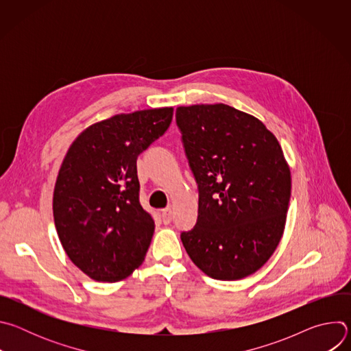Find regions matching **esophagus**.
<instances>
[{
	"label": "esophagus",
	"instance_id": "obj_1",
	"mask_svg": "<svg viewBox=\"0 0 351 351\" xmlns=\"http://www.w3.org/2000/svg\"><path fill=\"white\" fill-rule=\"evenodd\" d=\"M162 221H164L165 225L171 223V221H172V210H171V207L162 210Z\"/></svg>",
	"mask_w": 351,
	"mask_h": 351
}]
</instances>
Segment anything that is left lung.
<instances>
[{
  "label": "left lung",
  "instance_id": "obj_1",
  "mask_svg": "<svg viewBox=\"0 0 351 351\" xmlns=\"http://www.w3.org/2000/svg\"><path fill=\"white\" fill-rule=\"evenodd\" d=\"M176 123L198 184L197 223L180 234L189 257L218 280L257 272L282 239L290 202L278 138L226 104L178 107Z\"/></svg>",
  "mask_w": 351,
  "mask_h": 351
}]
</instances>
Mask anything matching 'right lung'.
I'll list each match as a JSON object with an SVG mask.
<instances>
[{
    "label": "right lung",
    "mask_w": 351,
    "mask_h": 351,
    "mask_svg": "<svg viewBox=\"0 0 351 351\" xmlns=\"http://www.w3.org/2000/svg\"><path fill=\"white\" fill-rule=\"evenodd\" d=\"M172 107L118 114L84 129L61 164L54 222L69 260L97 282L128 278L156 223L138 202L136 161L169 128Z\"/></svg>",
    "instance_id": "1"
}]
</instances>
